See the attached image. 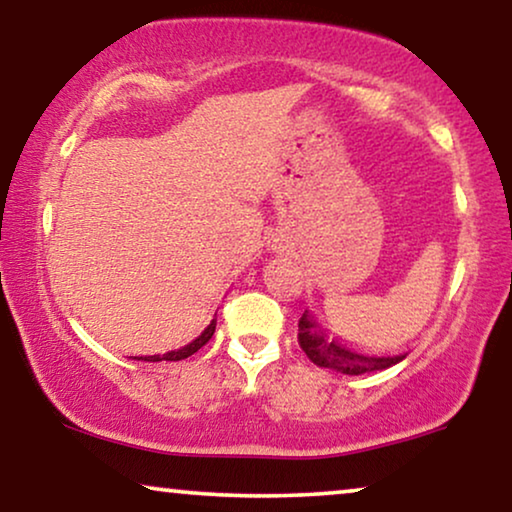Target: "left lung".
<instances>
[{
  "mask_svg": "<svg viewBox=\"0 0 512 512\" xmlns=\"http://www.w3.org/2000/svg\"><path fill=\"white\" fill-rule=\"evenodd\" d=\"M299 345L311 359L313 364L325 366V369H334L345 376H359V373L380 371L387 366L401 362L406 355L397 357H366L359 352L345 348L338 341H327V336L322 334L318 325L308 318V311L299 318Z\"/></svg>",
  "mask_w": 512,
  "mask_h": 512,
  "instance_id": "1",
  "label": "left lung"
}]
</instances>
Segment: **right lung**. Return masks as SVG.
Segmentation results:
<instances>
[{
  "mask_svg": "<svg viewBox=\"0 0 512 512\" xmlns=\"http://www.w3.org/2000/svg\"><path fill=\"white\" fill-rule=\"evenodd\" d=\"M213 331H215V320L204 331H201V336L194 338L192 343H187L185 348L171 350V352H167V355H150V357H139V359H143V362H181V359L194 355V352H197L199 348H204V345L211 341Z\"/></svg>",
  "mask_w": 512,
  "mask_h": 512,
  "instance_id": "add662e5",
  "label": "right lung"
}]
</instances>
